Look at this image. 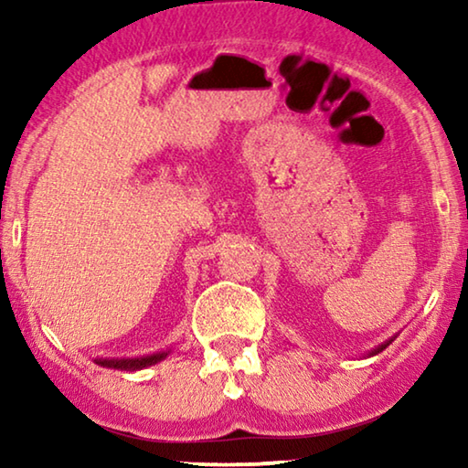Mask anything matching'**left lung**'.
I'll return each instance as SVG.
<instances>
[{
    "label": "left lung",
    "instance_id": "1",
    "mask_svg": "<svg viewBox=\"0 0 468 468\" xmlns=\"http://www.w3.org/2000/svg\"><path fill=\"white\" fill-rule=\"evenodd\" d=\"M388 345H390V340H388V343H386V345H382V346H378V351H374V353H379V351H384V348H386Z\"/></svg>",
    "mask_w": 468,
    "mask_h": 468
}]
</instances>
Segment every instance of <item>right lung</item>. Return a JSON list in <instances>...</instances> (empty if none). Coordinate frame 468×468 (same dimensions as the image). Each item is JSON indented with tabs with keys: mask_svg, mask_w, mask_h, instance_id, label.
Masks as SVG:
<instances>
[{
	"mask_svg": "<svg viewBox=\"0 0 468 468\" xmlns=\"http://www.w3.org/2000/svg\"><path fill=\"white\" fill-rule=\"evenodd\" d=\"M165 357V353L158 355H150V357H142V359H99L97 363L102 367H115V369H125V371H133V369H142L148 366H154Z\"/></svg>",
	"mask_w": 468,
	"mask_h": 468,
	"instance_id": "add662e5",
	"label": "right lung"
}]
</instances>
